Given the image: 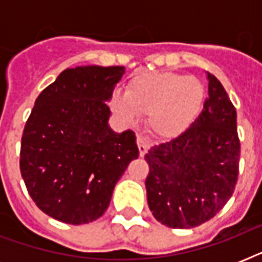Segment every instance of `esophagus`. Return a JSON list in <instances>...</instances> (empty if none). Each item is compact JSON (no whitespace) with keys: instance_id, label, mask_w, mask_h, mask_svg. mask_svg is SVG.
I'll return each instance as SVG.
<instances>
[{"instance_id":"1","label":"esophagus","mask_w":262,"mask_h":262,"mask_svg":"<svg viewBox=\"0 0 262 262\" xmlns=\"http://www.w3.org/2000/svg\"><path fill=\"white\" fill-rule=\"evenodd\" d=\"M137 145H139L140 156H144L145 154H147L148 148H149V141H148L144 136L137 135Z\"/></svg>"}]
</instances>
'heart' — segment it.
Returning <instances> with one entry per match:
<instances>
[{
	"label": "heart",
	"mask_w": 262,
	"mask_h": 262,
	"mask_svg": "<svg viewBox=\"0 0 262 262\" xmlns=\"http://www.w3.org/2000/svg\"><path fill=\"white\" fill-rule=\"evenodd\" d=\"M205 102L204 84L194 76L151 72L132 80L126 94L117 92L111 107L119 118L133 123L148 115V126L164 139L182 135L193 125Z\"/></svg>",
	"instance_id": "b5f03b06"
}]
</instances>
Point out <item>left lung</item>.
<instances>
[{"instance_id":"left-lung-1","label":"left lung","mask_w":262,"mask_h":262,"mask_svg":"<svg viewBox=\"0 0 262 262\" xmlns=\"http://www.w3.org/2000/svg\"><path fill=\"white\" fill-rule=\"evenodd\" d=\"M208 99L187 130L145 155L148 207L171 228H193L212 219L235 189L241 145L236 111L222 83L207 73Z\"/></svg>"}]
</instances>
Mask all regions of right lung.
<instances>
[{"mask_svg":"<svg viewBox=\"0 0 262 262\" xmlns=\"http://www.w3.org/2000/svg\"><path fill=\"white\" fill-rule=\"evenodd\" d=\"M123 73V67L68 68L35 100L23 132L20 171L31 199L53 219H99L115 183L139 158L135 133L108 126L107 102Z\"/></svg>","mask_w":262,"mask_h":262,"instance_id":"obj_1","label":"right lung"}]
</instances>
